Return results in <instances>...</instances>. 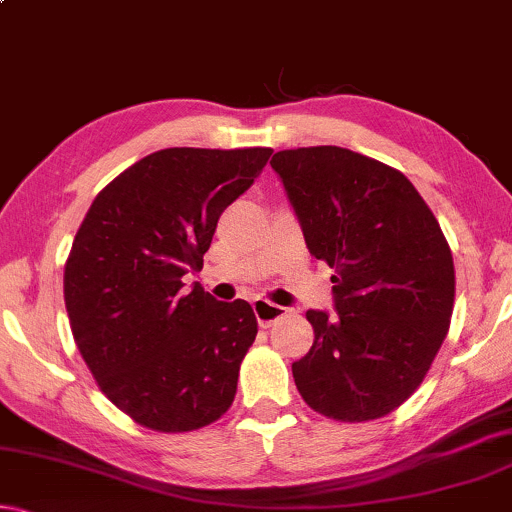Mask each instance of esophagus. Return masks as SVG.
I'll use <instances>...</instances> for the list:
<instances>
[{"label":"esophagus","mask_w":512,"mask_h":512,"mask_svg":"<svg viewBox=\"0 0 512 512\" xmlns=\"http://www.w3.org/2000/svg\"><path fill=\"white\" fill-rule=\"evenodd\" d=\"M252 311H255V318L260 327H271L278 318L285 316L283 306L271 304L267 299H255V302H252Z\"/></svg>","instance_id":"obj_1"}]
</instances>
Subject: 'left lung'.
Segmentation results:
<instances>
[{
  "mask_svg": "<svg viewBox=\"0 0 512 512\" xmlns=\"http://www.w3.org/2000/svg\"><path fill=\"white\" fill-rule=\"evenodd\" d=\"M306 248L335 269V313L309 309L313 346L292 363L304 403L337 421L393 412L424 381L449 330L454 262L407 177L344 147L276 152Z\"/></svg>",
  "mask_w": 512,
  "mask_h": 512,
  "instance_id": "8db88e82",
  "label": "left lung"
}]
</instances>
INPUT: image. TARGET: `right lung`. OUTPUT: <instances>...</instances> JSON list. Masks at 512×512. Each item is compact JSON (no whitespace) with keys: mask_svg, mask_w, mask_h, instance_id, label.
Wrapping results in <instances>:
<instances>
[{"mask_svg":"<svg viewBox=\"0 0 512 512\" xmlns=\"http://www.w3.org/2000/svg\"><path fill=\"white\" fill-rule=\"evenodd\" d=\"M269 147H170L95 196L65 264V306L100 391L138 424L185 433L236 395L257 335L243 299L217 302L182 276L203 267L224 208L248 192Z\"/></svg>","mask_w":512,"mask_h":512,"instance_id":"add662e5","label":"right lung"}]
</instances>
